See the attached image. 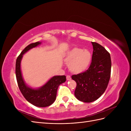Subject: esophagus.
Wrapping results in <instances>:
<instances>
[{"instance_id": "esophagus-1", "label": "esophagus", "mask_w": 131, "mask_h": 131, "mask_svg": "<svg viewBox=\"0 0 131 131\" xmlns=\"http://www.w3.org/2000/svg\"><path fill=\"white\" fill-rule=\"evenodd\" d=\"M66 79H67L68 80H69L71 79V77L69 75H68L67 76H66Z\"/></svg>"}]
</instances>
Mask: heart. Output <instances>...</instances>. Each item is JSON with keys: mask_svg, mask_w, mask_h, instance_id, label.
I'll use <instances>...</instances> for the list:
<instances>
[{"mask_svg": "<svg viewBox=\"0 0 131 131\" xmlns=\"http://www.w3.org/2000/svg\"><path fill=\"white\" fill-rule=\"evenodd\" d=\"M65 62L69 70L74 73H80L87 70L92 61V54L88 49L74 48L66 53Z\"/></svg>", "mask_w": 131, "mask_h": 131, "instance_id": "1", "label": "heart"}]
</instances>
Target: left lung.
<instances>
[{
	"instance_id": "left-lung-1",
	"label": "left lung",
	"mask_w": 131,
	"mask_h": 131,
	"mask_svg": "<svg viewBox=\"0 0 131 131\" xmlns=\"http://www.w3.org/2000/svg\"><path fill=\"white\" fill-rule=\"evenodd\" d=\"M93 54L87 70L71 76L76 82V98L84 102H91L104 93L110 78L112 61L110 53L104 47L92 42Z\"/></svg>"
}]
</instances>
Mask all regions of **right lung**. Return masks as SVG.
<instances>
[{
  "mask_svg": "<svg viewBox=\"0 0 131 131\" xmlns=\"http://www.w3.org/2000/svg\"><path fill=\"white\" fill-rule=\"evenodd\" d=\"M40 44V43L39 41L30 44L21 52L16 60V76L19 90L27 101L36 106L43 107L48 106L54 102L58 86L65 82L66 78L65 75L54 76L43 87L37 90L27 87L25 84L22 77L20 68L23 55L29 49L37 47Z\"/></svg>",
  "mask_w": 131,
  "mask_h": 131,
  "instance_id": "right-lung-1",
  "label": "right lung"
}]
</instances>
